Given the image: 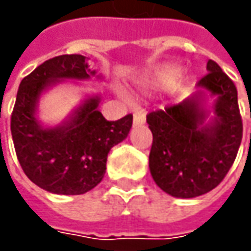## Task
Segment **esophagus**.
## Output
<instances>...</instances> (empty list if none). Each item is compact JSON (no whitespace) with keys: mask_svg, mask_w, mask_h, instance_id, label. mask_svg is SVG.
I'll return each instance as SVG.
<instances>
[{"mask_svg":"<svg viewBox=\"0 0 251 251\" xmlns=\"http://www.w3.org/2000/svg\"><path fill=\"white\" fill-rule=\"evenodd\" d=\"M144 123H145V113L135 111L134 113V126H142Z\"/></svg>","mask_w":251,"mask_h":251,"instance_id":"esophagus-1","label":"esophagus"}]
</instances>
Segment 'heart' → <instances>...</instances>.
Returning a JSON list of instances; mask_svg holds the SVG:
<instances>
[{"label":"heart","instance_id":"1","mask_svg":"<svg viewBox=\"0 0 251 251\" xmlns=\"http://www.w3.org/2000/svg\"><path fill=\"white\" fill-rule=\"evenodd\" d=\"M183 74V68L178 65H168L165 68L159 70L158 73L148 76L144 81V86L148 89L153 91H168L175 83L177 82V79Z\"/></svg>","mask_w":251,"mask_h":251}]
</instances>
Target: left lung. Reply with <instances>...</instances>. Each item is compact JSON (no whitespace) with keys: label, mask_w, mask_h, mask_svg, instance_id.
I'll list each match as a JSON object with an SVG mask.
<instances>
[{"label":"left lung","mask_w":251,"mask_h":251,"mask_svg":"<svg viewBox=\"0 0 251 251\" xmlns=\"http://www.w3.org/2000/svg\"><path fill=\"white\" fill-rule=\"evenodd\" d=\"M207 71L197 92L147 116L153 135L151 175L172 197L194 198L217 187L242 142L236 86L215 61L208 60Z\"/></svg>","instance_id":"left-lung-1"}]
</instances>
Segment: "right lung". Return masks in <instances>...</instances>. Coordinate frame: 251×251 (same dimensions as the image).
<instances>
[{
	"label": "right lung",
	"instance_id": "add662e5",
	"mask_svg": "<svg viewBox=\"0 0 251 251\" xmlns=\"http://www.w3.org/2000/svg\"><path fill=\"white\" fill-rule=\"evenodd\" d=\"M103 81L81 54H65L40 64L25 76L15 101L11 132L25 175L36 186L60 196H79L104 177L110 150L127 138L132 126L128 114L107 121L99 110L100 93H88L58 124L39 117L40 99L60 83Z\"/></svg>",
	"mask_w": 251,
	"mask_h": 251
}]
</instances>
